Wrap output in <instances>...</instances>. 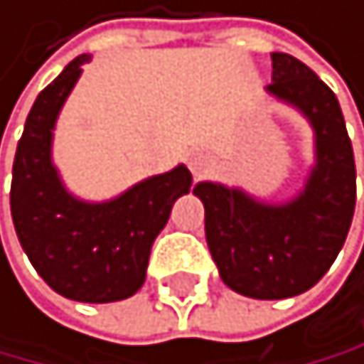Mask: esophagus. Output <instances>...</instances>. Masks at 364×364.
Returning a JSON list of instances; mask_svg holds the SVG:
<instances>
[{"instance_id":"34e87169","label":"esophagus","mask_w":364,"mask_h":364,"mask_svg":"<svg viewBox=\"0 0 364 364\" xmlns=\"http://www.w3.org/2000/svg\"><path fill=\"white\" fill-rule=\"evenodd\" d=\"M188 164H190V169H193V174H202V171L211 164V155H209V153H204V151L190 153Z\"/></svg>"}]
</instances>
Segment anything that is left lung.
Instances as JSON below:
<instances>
[{
	"label": "left lung",
	"instance_id": "obj_1",
	"mask_svg": "<svg viewBox=\"0 0 364 364\" xmlns=\"http://www.w3.org/2000/svg\"><path fill=\"white\" fill-rule=\"evenodd\" d=\"M267 92L314 127L316 164L293 200L267 204L242 188L202 181L204 232L223 283L255 299L314 288L346 242L355 209V162L335 92L288 53H272Z\"/></svg>",
	"mask_w": 364,
	"mask_h": 364
}]
</instances>
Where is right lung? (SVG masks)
Wrapping results in <instances>:
<instances>
[{"label": "right lung", "mask_w": 364, "mask_h": 364, "mask_svg": "<svg viewBox=\"0 0 364 364\" xmlns=\"http://www.w3.org/2000/svg\"><path fill=\"white\" fill-rule=\"evenodd\" d=\"M87 60H71L29 111L14 160L11 215L29 262L55 293L104 304L144 286L151 246L174 202L190 193L193 174L178 164L109 202H83L69 193L53 164V129Z\"/></svg>", "instance_id": "right-lung-1"}]
</instances>
